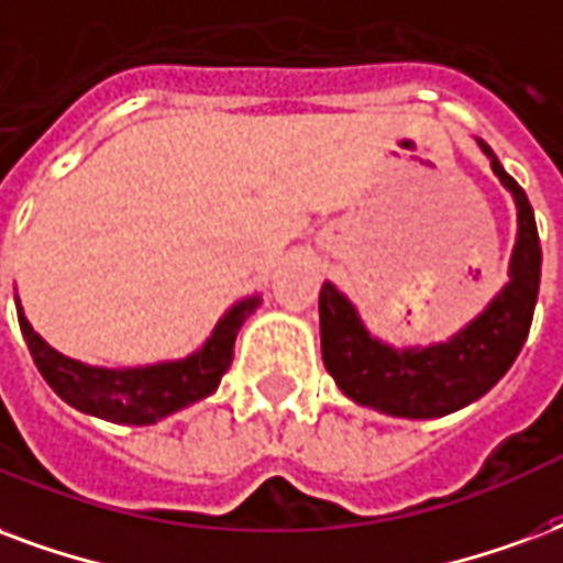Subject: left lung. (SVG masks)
Segmentation results:
<instances>
[{"instance_id": "obj_1", "label": "left lung", "mask_w": 563, "mask_h": 563, "mask_svg": "<svg viewBox=\"0 0 563 563\" xmlns=\"http://www.w3.org/2000/svg\"><path fill=\"white\" fill-rule=\"evenodd\" d=\"M477 145L516 202V244L507 268L510 280L451 340L406 349L382 343L369 334L355 303L334 283H324L319 292L324 369L357 406L394 418H444L493 390L526 345L543 260L534 208L528 202L526 190L504 173L493 148L483 140H477Z\"/></svg>"}]
</instances>
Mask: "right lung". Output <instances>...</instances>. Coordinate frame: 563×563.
Listing matches in <instances>:
<instances>
[{"label":"right lung","mask_w":563,"mask_h":563,"mask_svg":"<svg viewBox=\"0 0 563 563\" xmlns=\"http://www.w3.org/2000/svg\"><path fill=\"white\" fill-rule=\"evenodd\" d=\"M16 301V319L26 340L32 361L41 369V376L68 406L82 415L110 420V423H128V427H148L166 415L187 409L208 394H214L220 378L232 364V349L239 336L241 324L260 307V295H247L239 303H232L227 313L220 316L214 331L202 349L181 361H161L148 366H91L74 357L62 355L35 328L29 324L20 298Z\"/></svg>","instance_id":"1"}]
</instances>
